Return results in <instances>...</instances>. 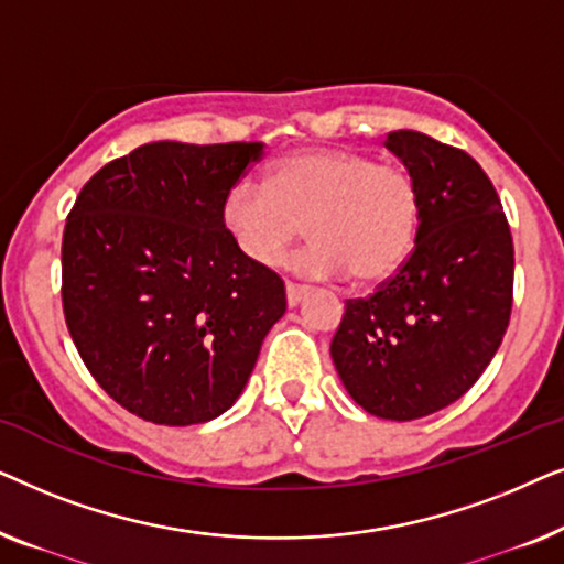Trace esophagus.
<instances>
[{"label":"esophagus","mask_w":564,"mask_h":564,"mask_svg":"<svg viewBox=\"0 0 564 564\" xmlns=\"http://www.w3.org/2000/svg\"><path fill=\"white\" fill-rule=\"evenodd\" d=\"M284 292H288V305L290 307H295V305L303 303L305 295H307L305 288H297V284H292V282H288V288H284Z\"/></svg>","instance_id":"esophagus-1"}]
</instances>
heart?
<instances>
[{
  "label": "heart",
  "mask_w": 564,
  "mask_h": 564,
  "mask_svg": "<svg viewBox=\"0 0 564 564\" xmlns=\"http://www.w3.org/2000/svg\"><path fill=\"white\" fill-rule=\"evenodd\" d=\"M223 226L251 264H280L307 220L313 241L290 269L305 280L395 274L413 249L421 189L411 169L354 149H307L276 161L269 184L241 180L223 199Z\"/></svg>",
  "instance_id": "heart-1"
}]
</instances>
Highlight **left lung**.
I'll return each instance as SVG.
<instances>
[{
    "instance_id": "obj_1",
    "label": "left lung",
    "mask_w": 564,
    "mask_h": 564,
    "mask_svg": "<svg viewBox=\"0 0 564 564\" xmlns=\"http://www.w3.org/2000/svg\"><path fill=\"white\" fill-rule=\"evenodd\" d=\"M384 145L421 189L415 246L369 297L346 300L336 372L367 413L413 421L452 405L496 357L513 305V238L469 153L419 130Z\"/></svg>"
}]
</instances>
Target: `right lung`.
Masks as SVG:
<instances>
[{"mask_svg":"<svg viewBox=\"0 0 564 564\" xmlns=\"http://www.w3.org/2000/svg\"><path fill=\"white\" fill-rule=\"evenodd\" d=\"M264 143L156 141L105 164L66 218L68 334L115 403L159 426L226 413L288 311L284 282L251 264L223 199Z\"/></svg>","mask_w":564,"mask_h":564,"instance_id":"add662e5","label":"right lung"}]
</instances>
